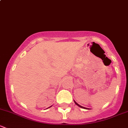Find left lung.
<instances>
[{
	"mask_svg": "<svg viewBox=\"0 0 128 128\" xmlns=\"http://www.w3.org/2000/svg\"><path fill=\"white\" fill-rule=\"evenodd\" d=\"M74 102H75V104H77V106H79V107H80V108H84V109H89V108H85V107H83V106H80V105H79V104H77V103H76V102L74 101Z\"/></svg>",
	"mask_w": 128,
	"mask_h": 128,
	"instance_id": "1",
	"label": "left lung"
}]
</instances>
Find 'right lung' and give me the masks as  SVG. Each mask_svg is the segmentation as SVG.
I'll return each instance as SVG.
<instances>
[{"label": "right lung", "mask_w": 128, "mask_h": 128, "mask_svg": "<svg viewBox=\"0 0 128 128\" xmlns=\"http://www.w3.org/2000/svg\"><path fill=\"white\" fill-rule=\"evenodd\" d=\"M51 106H50V107H51ZM50 107H49V108H50Z\"/></svg>", "instance_id": "1"}]
</instances>
